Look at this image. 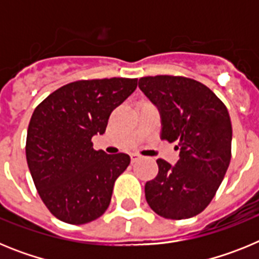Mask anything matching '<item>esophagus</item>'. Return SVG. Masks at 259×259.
<instances>
[{"instance_id":"34e87169","label":"esophagus","mask_w":259,"mask_h":259,"mask_svg":"<svg viewBox=\"0 0 259 259\" xmlns=\"http://www.w3.org/2000/svg\"><path fill=\"white\" fill-rule=\"evenodd\" d=\"M137 159H140V155L136 154V153H132V154H131V162H132V163H135Z\"/></svg>"}]
</instances>
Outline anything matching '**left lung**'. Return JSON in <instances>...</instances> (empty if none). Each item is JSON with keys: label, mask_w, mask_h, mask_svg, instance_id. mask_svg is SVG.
<instances>
[{"label": "left lung", "mask_w": 259, "mask_h": 259, "mask_svg": "<svg viewBox=\"0 0 259 259\" xmlns=\"http://www.w3.org/2000/svg\"><path fill=\"white\" fill-rule=\"evenodd\" d=\"M139 88L159 110L161 139L180 150L175 166L157 159L158 175L145 184L146 201L163 218H192L209 205L230 166L227 107L211 89L189 77L145 76Z\"/></svg>", "instance_id": "1"}]
</instances>
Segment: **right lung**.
<instances>
[{"instance_id":"add662e5","label":"right lung","mask_w":259,"mask_h":259,"mask_svg":"<svg viewBox=\"0 0 259 259\" xmlns=\"http://www.w3.org/2000/svg\"><path fill=\"white\" fill-rule=\"evenodd\" d=\"M137 79L77 80L48 96L27 131L26 157L41 200L56 218L85 224L109 207L114 183L131 162L124 153L93 149L115 107L135 92Z\"/></svg>"}]
</instances>
